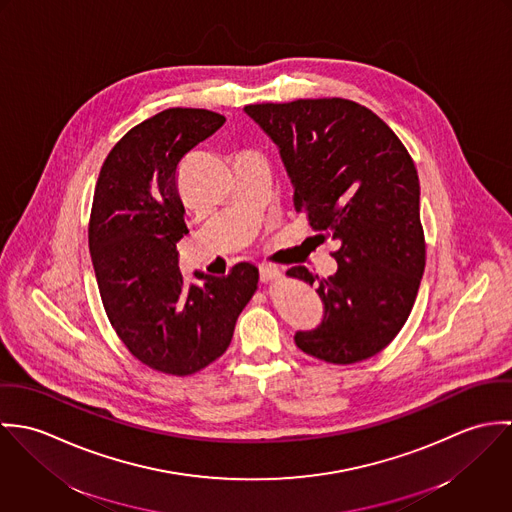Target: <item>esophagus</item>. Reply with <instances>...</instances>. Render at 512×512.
<instances>
[{"instance_id":"esophagus-1","label":"esophagus","mask_w":512,"mask_h":512,"mask_svg":"<svg viewBox=\"0 0 512 512\" xmlns=\"http://www.w3.org/2000/svg\"><path fill=\"white\" fill-rule=\"evenodd\" d=\"M280 276H282L280 268H276V266H270V264H262V266H260V280H262L264 284H268V282H274V280H278Z\"/></svg>"}]
</instances>
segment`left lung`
I'll use <instances>...</instances> for the list:
<instances>
[{
  "label": "left lung",
  "mask_w": 512,
  "mask_h": 512,
  "mask_svg": "<svg viewBox=\"0 0 512 512\" xmlns=\"http://www.w3.org/2000/svg\"><path fill=\"white\" fill-rule=\"evenodd\" d=\"M244 112L280 147L295 211L339 244L333 276L288 270L309 286L317 280L325 305L321 325L297 331L295 345L333 365L374 357L404 327L426 266L408 149L372 110L345 98L250 104Z\"/></svg>",
  "instance_id": "1"
}]
</instances>
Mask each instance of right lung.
<instances>
[{"label": "right lung", "instance_id": "1", "mask_svg": "<svg viewBox=\"0 0 512 512\" xmlns=\"http://www.w3.org/2000/svg\"><path fill=\"white\" fill-rule=\"evenodd\" d=\"M224 122L203 108L147 118L112 147L94 189L88 246L106 315L140 363L173 376L219 359L258 288L248 262L222 278L195 272L201 284L191 286L177 266V242L189 234L177 165Z\"/></svg>", "mask_w": 512, "mask_h": 512}]
</instances>
